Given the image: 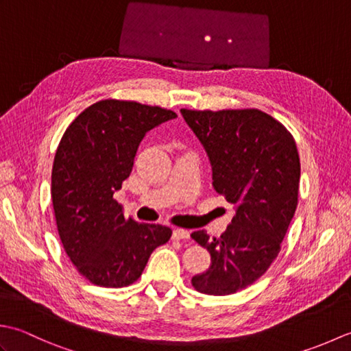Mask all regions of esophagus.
Here are the masks:
<instances>
[{"mask_svg": "<svg viewBox=\"0 0 351 351\" xmlns=\"http://www.w3.org/2000/svg\"><path fill=\"white\" fill-rule=\"evenodd\" d=\"M173 238L175 240H189L190 232L185 229H173Z\"/></svg>", "mask_w": 351, "mask_h": 351, "instance_id": "34e87169", "label": "esophagus"}]
</instances>
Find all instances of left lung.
Here are the masks:
<instances>
[{"instance_id": "8db88e82", "label": "left lung", "mask_w": 351, "mask_h": 351, "mask_svg": "<svg viewBox=\"0 0 351 351\" xmlns=\"http://www.w3.org/2000/svg\"><path fill=\"white\" fill-rule=\"evenodd\" d=\"M181 114L210 158L214 190L235 208L219 238L191 234L211 253L210 268L191 283L199 293L229 295L258 280L278 256L297 208L299 152L285 126L256 108Z\"/></svg>"}]
</instances>
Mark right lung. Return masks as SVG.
Wrapping results in <instances>:
<instances>
[{"label":"right lung","mask_w":351,"mask_h":351,"mask_svg":"<svg viewBox=\"0 0 351 351\" xmlns=\"http://www.w3.org/2000/svg\"><path fill=\"white\" fill-rule=\"evenodd\" d=\"M175 117L161 107L104 99L63 134L52 164V206L66 253L95 285H131L151 253L170 240V228L125 217L113 195L130 176L146 132Z\"/></svg>","instance_id":"right-lung-1"}]
</instances>
